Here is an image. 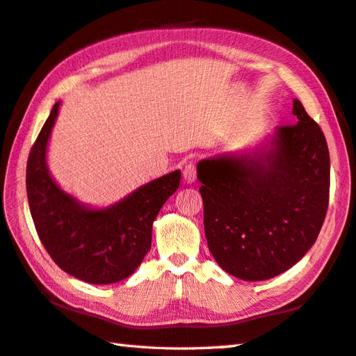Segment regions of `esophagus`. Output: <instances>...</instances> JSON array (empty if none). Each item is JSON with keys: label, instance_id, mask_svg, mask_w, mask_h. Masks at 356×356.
I'll list each match as a JSON object with an SVG mask.
<instances>
[{"label": "esophagus", "instance_id": "1", "mask_svg": "<svg viewBox=\"0 0 356 356\" xmlns=\"http://www.w3.org/2000/svg\"><path fill=\"white\" fill-rule=\"evenodd\" d=\"M183 178L186 183L192 184L195 183V179H197V168H195V164L192 163H187L184 168H183Z\"/></svg>", "mask_w": 356, "mask_h": 356}]
</instances>
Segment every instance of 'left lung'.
I'll use <instances>...</instances> for the list:
<instances>
[{
	"instance_id": "obj_1",
	"label": "left lung",
	"mask_w": 356,
	"mask_h": 356,
	"mask_svg": "<svg viewBox=\"0 0 356 356\" xmlns=\"http://www.w3.org/2000/svg\"><path fill=\"white\" fill-rule=\"evenodd\" d=\"M296 124L252 154L198 163L209 250L244 281L286 272L316 241L327 213L330 156L321 127L298 99Z\"/></svg>"
}]
</instances>
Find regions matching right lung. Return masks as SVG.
Here are the masks:
<instances>
[{"label": "right lung", "instance_id": "1", "mask_svg": "<svg viewBox=\"0 0 356 356\" xmlns=\"http://www.w3.org/2000/svg\"><path fill=\"white\" fill-rule=\"evenodd\" d=\"M60 101L36 138L27 159L26 188L35 229L56 266L89 284L130 277L150 250L152 224L179 187L175 170L138 187L117 204L90 209L61 191L46 163L47 141Z\"/></svg>", "mask_w": 356, "mask_h": 356}]
</instances>
